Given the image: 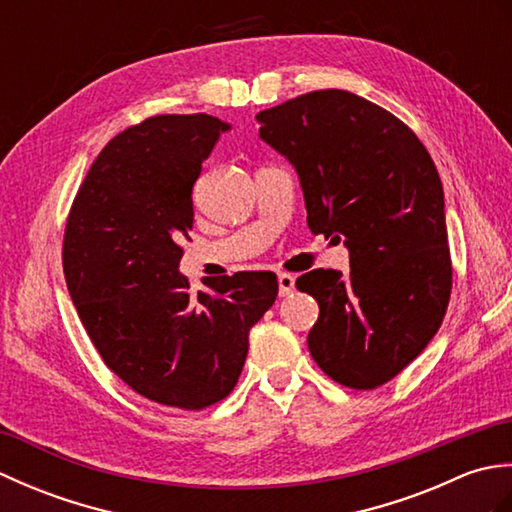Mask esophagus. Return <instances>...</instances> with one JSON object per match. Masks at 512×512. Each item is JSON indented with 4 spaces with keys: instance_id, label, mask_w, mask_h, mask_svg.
<instances>
[{
    "instance_id": "1",
    "label": "esophagus",
    "mask_w": 512,
    "mask_h": 512,
    "mask_svg": "<svg viewBox=\"0 0 512 512\" xmlns=\"http://www.w3.org/2000/svg\"><path fill=\"white\" fill-rule=\"evenodd\" d=\"M277 281H279V295L281 297H288V295H292V292H295V277H292V275L279 273Z\"/></svg>"
}]
</instances>
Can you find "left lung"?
Returning a JSON list of instances; mask_svg holds the SVG:
<instances>
[{
	"mask_svg": "<svg viewBox=\"0 0 512 512\" xmlns=\"http://www.w3.org/2000/svg\"><path fill=\"white\" fill-rule=\"evenodd\" d=\"M259 138L295 167L308 226L350 250V273L310 270V354L336 383L376 389L436 336L451 297L444 191L429 151L383 107L345 90L259 112Z\"/></svg>",
	"mask_w": 512,
	"mask_h": 512,
	"instance_id": "8db88e82",
	"label": "left lung"
}]
</instances>
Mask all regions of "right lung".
<instances>
[{"instance_id": "obj_1", "label": "right lung", "mask_w": 512, "mask_h": 512, "mask_svg": "<svg viewBox=\"0 0 512 512\" xmlns=\"http://www.w3.org/2000/svg\"><path fill=\"white\" fill-rule=\"evenodd\" d=\"M231 125L162 114L125 129L94 160L65 224L63 275L112 372L160 405L204 409L231 394L248 332L277 299L275 273L180 275L193 184Z\"/></svg>"}]
</instances>
